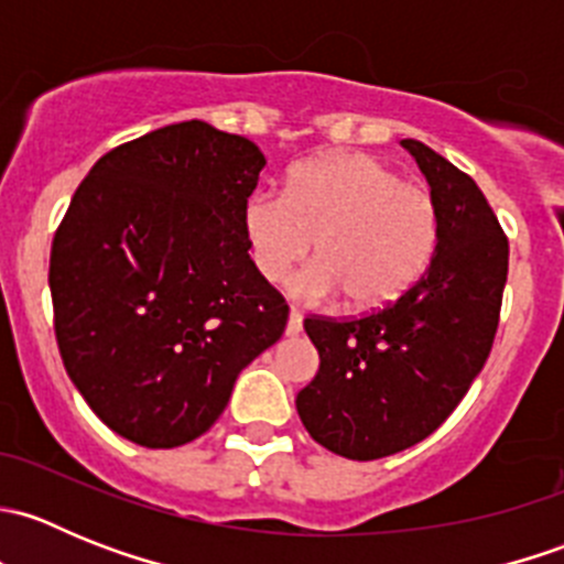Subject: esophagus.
Segmentation results:
<instances>
[{"label": "esophagus", "mask_w": 564, "mask_h": 564, "mask_svg": "<svg viewBox=\"0 0 564 564\" xmlns=\"http://www.w3.org/2000/svg\"><path fill=\"white\" fill-rule=\"evenodd\" d=\"M303 333V316H300V311H289V322H286V335H300Z\"/></svg>", "instance_id": "1"}]
</instances>
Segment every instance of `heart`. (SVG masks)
<instances>
[{"label": "heart", "mask_w": 564, "mask_h": 564, "mask_svg": "<svg viewBox=\"0 0 564 564\" xmlns=\"http://www.w3.org/2000/svg\"><path fill=\"white\" fill-rule=\"evenodd\" d=\"M250 259L281 283L308 259L294 294L373 311L395 303L429 267L440 213L434 193L368 152H329L292 169L283 196L256 193L242 207Z\"/></svg>", "instance_id": "b5f03b06"}]
</instances>
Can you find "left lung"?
Here are the masks:
<instances>
[{
	"label": "left lung",
	"mask_w": 564,
	"mask_h": 564,
	"mask_svg": "<svg viewBox=\"0 0 564 564\" xmlns=\"http://www.w3.org/2000/svg\"><path fill=\"white\" fill-rule=\"evenodd\" d=\"M440 213L434 259L388 308L305 318L318 371L297 414L322 447L351 460L401 453L434 434L482 371L508 281V237L469 174L403 139Z\"/></svg>",
	"instance_id": "obj_1"
}]
</instances>
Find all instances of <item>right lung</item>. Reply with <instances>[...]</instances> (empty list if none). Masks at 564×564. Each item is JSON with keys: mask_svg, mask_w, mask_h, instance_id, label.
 I'll return each mask as SVG.
<instances>
[{"mask_svg": "<svg viewBox=\"0 0 564 564\" xmlns=\"http://www.w3.org/2000/svg\"><path fill=\"white\" fill-rule=\"evenodd\" d=\"M264 155L202 119L106 152L51 246L62 362L124 440L169 451L209 431L289 305L248 256L242 207Z\"/></svg>", "mask_w": 564, "mask_h": 564, "instance_id": "obj_1", "label": "right lung"}]
</instances>
